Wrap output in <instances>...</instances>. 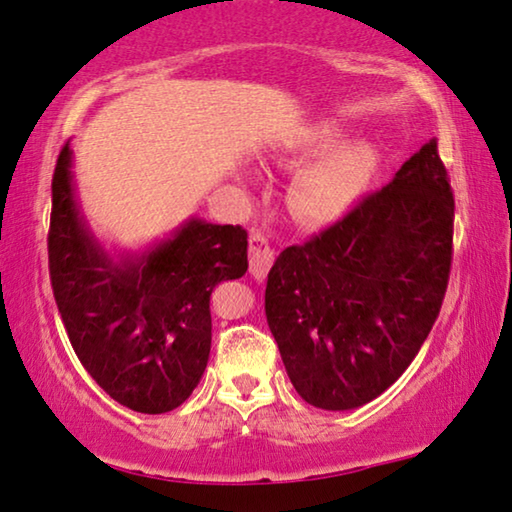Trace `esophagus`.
Returning a JSON list of instances; mask_svg holds the SVG:
<instances>
[{
  "label": "esophagus",
  "mask_w": 512,
  "mask_h": 512,
  "mask_svg": "<svg viewBox=\"0 0 512 512\" xmlns=\"http://www.w3.org/2000/svg\"><path fill=\"white\" fill-rule=\"evenodd\" d=\"M271 262H273V248L269 246V239H266L262 232L250 234V243H248L250 275H253L255 280H264L266 273L271 269Z\"/></svg>",
  "instance_id": "1"
}]
</instances>
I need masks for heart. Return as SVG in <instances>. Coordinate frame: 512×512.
Here are the masks:
<instances>
[{"label": "heart", "instance_id": "1", "mask_svg": "<svg viewBox=\"0 0 512 512\" xmlns=\"http://www.w3.org/2000/svg\"><path fill=\"white\" fill-rule=\"evenodd\" d=\"M346 127L337 120H321L305 127L285 157L294 166L307 164L296 175L289 205L307 225L342 221L369 191L380 168V150L367 139L346 141Z\"/></svg>", "mask_w": 512, "mask_h": 512}]
</instances>
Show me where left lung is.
Returning a JSON list of instances; mask_svg holds the SVG:
<instances>
[{"label":"left lung","mask_w":512,"mask_h":512,"mask_svg":"<svg viewBox=\"0 0 512 512\" xmlns=\"http://www.w3.org/2000/svg\"><path fill=\"white\" fill-rule=\"evenodd\" d=\"M453 193L437 143L305 246L282 250L264 294L291 385L321 410H353L399 380L440 314Z\"/></svg>","instance_id":"left-lung-1"}]
</instances>
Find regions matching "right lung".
<instances>
[{
    "mask_svg": "<svg viewBox=\"0 0 512 512\" xmlns=\"http://www.w3.org/2000/svg\"><path fill=\"white\" fill-rule=\"evenodd\" d=\"M50 275L79 362L113 401L161 415L189 399L212 348L209 296L248 271V234L191 216L166 239L109 250L81 212L70 141L52 180Z\"/></svg>",
    "mask_w": 512,
    "mask_h": 512,
    "instance_id": "1",
    "label": "right lung"
}]
</instances>
